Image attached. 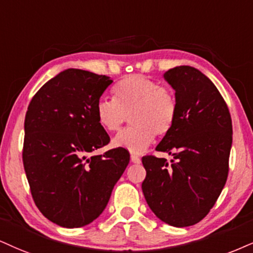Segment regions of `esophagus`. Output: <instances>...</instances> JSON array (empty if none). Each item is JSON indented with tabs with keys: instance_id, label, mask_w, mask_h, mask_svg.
<instances>
[{
	"instance_id": "34e87169",
	"label": "esophagus",
	"mask_w": 253,
	"mask_h": 253,
	"mask_svg": "<svg viewBox=\"0 0 253 253\" xmlns=\"http://www.w3.org/2000/svg\"><path fill=\"white\" fill-rule=\"evenodd\" d=\"M131 162H132V163L139 164V163H141V158H139L137 155H131Z\"/></svg>"
}]
</instances>
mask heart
Listing matches in <instances>:
<instances>
[{"instance_id": "obj_1", "label": "heart", "mask_w": 253, "mask_h": 253, "mask_svg": "<svg viewBox=\"0 0 253 253\" xmlns=\"http://www.w3.org/2000/svg\"><path fill=\"white\" fill-rule=\"evenodd\" d=\"M112 96L114 99H98L95 115L99 126L107 132L118 131L129 116L132 126L112 141L117 148L139 154L151 144L155 135H168L176 123V95L154 80L130 75L114 86Z\"/></svg>"}]
</instances>
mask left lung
Listing matches in <instances>:
<instances>
[{
  "mask_svg": "<svg viewBox=\"0 0 253 253\" xmlns=\"http://www.w3.org/2000/svg\"><path fill=\"white\" fill-rule=\"evenodd\" d=\"M174 89L176 123L156 150L173 156L142 157L145 201L156 216L176 227L195 225L210 212L225 185L232 144V121L216 85L189 65L168 70Z\"/></svg>",
  "mask_w": 253,
  "mask_h": 253,
  "instance_id": "obj_1",
  "label": "left lung"
}]
</instances>
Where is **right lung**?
Instances as JSON below:
<instances>
[{
  "mask_svg": "<svg viewBox=\"0 0 253 253\" xmlns=\"http://www.w3.org/2000/svg\"><path fill=\"white\" fill-rule=\"evenodd\" d=\"M111 83L105 75L67 69L48 81L28 107L24 171L36 207L60 226L73 229L95 220L129 164L123 148L92 154L110 142L95 107Z\"/></svg>",
  "mask_w": 253,
  "mask_h": 253,
  "instance_id": "right-lung-1",
  "label": "right lung"
}]
</instances>
